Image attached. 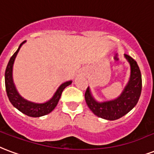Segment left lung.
Listing matches in <instances>:
<instances>
[{
    "mask_svg": "<svg viewBox=\"0 0 154 154\" xmlns=\"http://www.w3.org/2000/svg\"><path fill=\"white\" fill-rule=\"evenodd\" d=\"M124 57L130 64V77L120 95L112 100H96L90 87L85 94V99L89 108L95 116L106 120H116L131 111L138 103L142 89L141 73L137 61L131 56L124 54Z\"/></svg>",
    "mask_w": 154,
    "mask_h": 154,
    "instance_id": "left-lung-1",
    "label": "left lung"
}]
</instances>
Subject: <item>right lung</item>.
Returning <instances> with one entry per match:
<instances>
[{
  "label": "right lung",
  "mask_w": 154,
  "mask_h": 154,
  "mask_svg": "<svg viewBox=\"0 0 154 154\" xmlns=\"http://www.w3.org/2000/svg\"><path fill=\"white\" fill-rule=\"evenodd\" d=\"M25 43L26 41H24L20 44L17 50L12 56L9 63L7 64L5 73V83L7 96H8L9 102L11 103L12 105L14 106L15 108H17L18 111H21L22 113L30 116V117H41V116H46L48 114L51 113V111H53L56 105L58 104V102L60 98L63 90L67 86L71 85L72 82L68 81V82L62 83L56 90L53 96L45 103H35V102H31V101H29L23 98L18 93L17 88L15 86L14 82L13 67L14 64L15 58L21 48V47Z\"/></svg>",
  "instance_id": "obj_1"
}]
</instances>
